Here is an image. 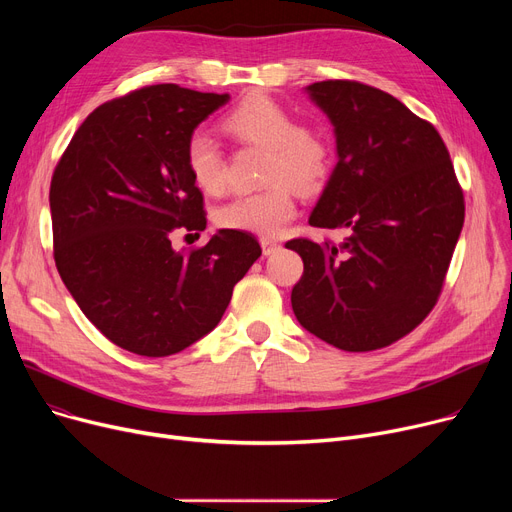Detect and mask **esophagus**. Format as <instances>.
Wrapping results in <instances>:
<instances>
[{
    "label": "esophagus",
    "mask_w": 512,
    "mask_h": 512,
    "mask_svg": "<svg viewBox=\"0 0 512 512\" xmlns=\"http://www.w3.org/2000/svg\"><path fill=\"white\" fill-rule=\"evenodd\" d=\"M261 249H263V255H272V253H276V251L280 249V245H278L276 240L263 238V240H261Z\"/></svg>",
    "instance_id": "obj_1"
}]
</instances>
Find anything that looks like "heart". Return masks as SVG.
<instances>
[{
	"instance_id": "1",
	"label": "heart",
	"mask_w": 512,
	"mask_h": 512,
	"mask_svg": "<svg viewBox=\"0 0 512 512\" xmlns=\"http://www.w3.org/2000/svg\"><path fill=\"white\" fill-rule=\"evenodd\" d=\"M222 128L242 145L265 149L263 191L238 195L218 209L222 228L278 236L297 215L292 186L303 195H315L332 176L334 143L315 124H294V116L267 95H251L230 110ZM186 166L195 184L207 195L226 188V161L220 145L209 134L195 132L186 143Z\"/></svg>"
}]
</instances>
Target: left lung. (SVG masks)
Instances as JSON below:
<instances>
[{"mask_svg": "<svg viewBox=\"0 0 512 512\" xmlns=\"http://www.w3.org/2000/svg\"><path fill=\"white\" fill-rule=\"evenodd\" d=\"M307 93L330 118L338 153L309 224L348 236L286 242L305 265L292 311L340 351H378L438 303L465 222L463 188L438 130L396 97L357 80H321Z\"/></svg>", "mask_w": 512, "mask_h": 512, "instance_id": "8db88e82", "label": "left lung"}]
</instances>
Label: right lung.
I'll list each match as a JSON object with an SVG mask.
<instances>
[{
  "label": "right lung",
  "instance_id": "right-lung-1",
  "mask_svg": "<svg viewBox=\"0 0 512 512\" xmlns=\"http://www.w3.org/2000/svg\"><path fill=\"white\" fill-rule=\"evenodd\" d=\"M228 99L153 85L107 101L53 172L58 272L91 324L134 355L168 357L209 334L261 255L240 230H220L199 249L172 247L174 230L207 226L186 143Z\"/></svg>",
  "mask_w": 512,
  "mask_h": 512
}]
</instances>
